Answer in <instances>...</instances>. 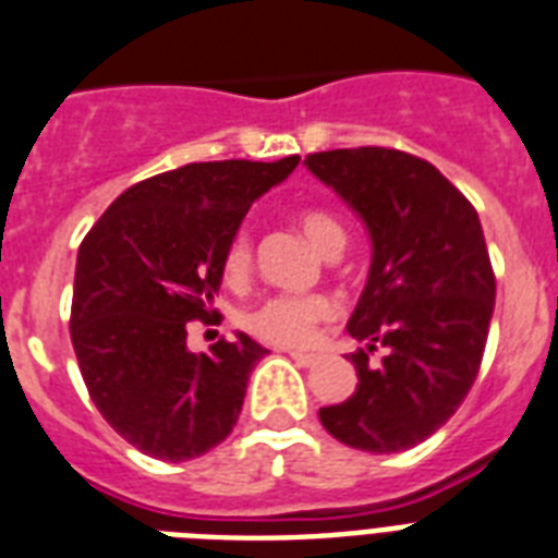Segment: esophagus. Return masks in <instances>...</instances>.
<instances>
[{
    "instance_id": "esophagus-1",
    "label": "esophagus",
    "mask_w": 558,
    "mask_h": 558,
    "mask_svg": "<svg viewBox=\"0 0 558 558\" xmlns=\"http://www.w3.org/2000/svg\"><path fill=\"white\" fill-rule=\"evenodd\" d=\"M289 356H292V362L301 367H313L315 362H318V356L315 353H304V350H287Z\"/></svg>"
}]
</instances>
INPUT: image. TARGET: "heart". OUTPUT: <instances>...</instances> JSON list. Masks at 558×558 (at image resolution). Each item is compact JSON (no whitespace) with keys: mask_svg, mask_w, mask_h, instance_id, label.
Here are the masks:
<instances>
[{"mask_svg":"<svg viewBox=\"0 0 558 558\" xmlns=\"http://www.w3.org/2000/svg\"><path fill=\"white\" fill-rule=\"evenodd\" d=\"M298 226L324 257L339 254L348 243V231L330 210L304 208L298 214ZM248 266H252V236L248 231H236L222 254V275L236 283L248 275ZM332 313H336V304L327 295H275L252 306L243 315V327L254 339L280 344V348H301L313 339L318 324L332 318Z\"/></svg>","mask_w":558,"mask_h":558,"instance_id":"b5f03b06","label":"heart"}]
</instances>
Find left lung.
<instances>
[{
    "instance_id": "1",
    "label": "left lung",
    "mask_w": 558,
    "mask_h": 558,
    "mask_svg": "<svg viewBox=\"0 0 558 558\" xmlns=\"http://www.w3.org/2000/svg\"><path fill=\"white\" fill-rule=\"evenodd\" d=\"M306 168L365 219L373 260L348 332L359 385L318 411L350 449L393 454L446 425L484 359L495 271L472 202L411 153L356 147L306 156ZM386 348L379 368L366 353Z\"/></svg>"
}]
</instances>
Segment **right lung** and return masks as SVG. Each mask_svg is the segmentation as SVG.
<instances>
[{
    "label": "right lung",
    "instance_id": "obj_1",
    "mask_svg": "<svg viewBox=\"0 0 558 558\" xmlns=\"http://www.w3.org/2000/svg\"><path fill=\"white\" fill-rule=\"evenodd\" d=\"M298 161L168 170L126 187L83 236L69 318L74 356L104 420L144 454L199 458L236 425L248 376L269 350L240 332L191 353L187 324H210L228 240Z\"/></svg>",
    "mask_w": 558,
    "mask_h": 558
}]
</instances>
